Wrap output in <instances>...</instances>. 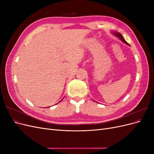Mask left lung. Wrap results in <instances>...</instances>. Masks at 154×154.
<instances>
[{"label": "left lung", "instance_id": "left-lung-1", "mask_svg": "<svg viewBox=\"0 0 154 154\" xmlns=\"http://www.w3.org/2000/svg\"><path fill=\"white\" fill-rule=\"evenodd\" d=\"M115 35H116V36H117L118 37H119V38H120V40H122L124 43H125V44H128V43L127 42L125 41V40L124 39V38L123 37V36H122V35H121L120 33H118V32H116V33H115Z\"/></svg>", "mask_w": 154, "mask_h": 154}]
</instances>
